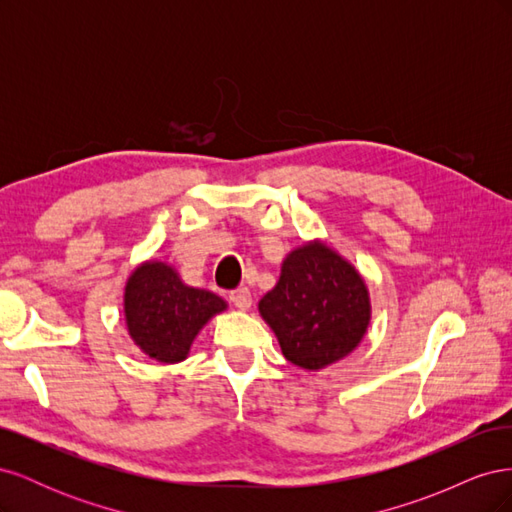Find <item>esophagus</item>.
<instances>
[{
    "mask_svg": "<svg viewBox=\"0 0 512 512\" xmlns=\"http://www.w3.org/2000/svg\"><path fill=\"white\" fill-rule=\"evenodd\" d=\"M230 301L239 309H250L252 307V292L247 288H237L230 292Z\"/></svg>",
    "mask_w": 512,
    "mask_h": 512,
    "instance_id": "1",
    "label": "esophagus"
}]
</instances>
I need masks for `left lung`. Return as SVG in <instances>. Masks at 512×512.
Instances as JSON below:
<instances>
[{"instance_id": "1", "label": "left lung", "mask_w": 512, "mask_h": 512, "mask_svg": "<svg viewBox=\"0 0 512 512\" xmlns=\"http://www.w3.org/2000/svg\"><path fill=\"white\" fill-rule=\"evenodd\" d=\"M258 312L290 363L320 371L361 344L371 303L354 265L314 239L284 258L280 280L260 299Z\"/></svg>"}]
</instances>
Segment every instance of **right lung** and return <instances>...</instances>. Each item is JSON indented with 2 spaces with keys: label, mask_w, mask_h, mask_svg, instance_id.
I'll return each mask as SVG.
<instances>
[{
  "label": "right lung",
  "mask_w": 512,
  "mask_h": 512,
  "mask_svg": "<svg viewBox=\"0 0 512 512\" xmlns=\"http://www.w3.org/2000/svg\"><path fill=\"white\" fill-rule=\"evenodd\" d=\"M226 307L218 294L188 286L162 260L141 262L123 290V316L132 342L164 365L188 359L200 329Z\"/></svg>",
  "instance_id": "add662e5"
}]
</instances>
